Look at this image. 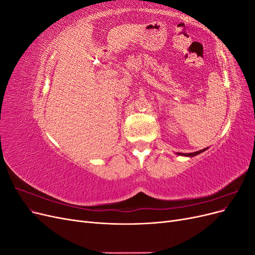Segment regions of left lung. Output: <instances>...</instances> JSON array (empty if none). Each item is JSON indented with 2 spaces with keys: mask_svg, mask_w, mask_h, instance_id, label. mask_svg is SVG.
Wrapping results in <instances>:
<instances>
[{
  "mask_svg": "<svg viewBox=\"0 0 255 255\" xmlns=\"http://www.w3.org/2000/svg\"><path fill=\"white\" fill-rule=\"evenodd\" d=\"M206 149H203V150H200V151H197V152H194V153H177L179 155H184V156H195L197 155V154H200L201 152L205 151Z\"/></svg>",
  "mask_w": 255,
  "mask_h": 255,
  "instance_id": "1",
  "label": "left lung"
}]
</instances>
